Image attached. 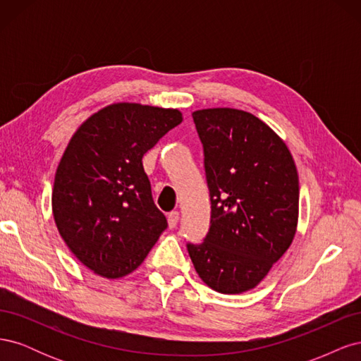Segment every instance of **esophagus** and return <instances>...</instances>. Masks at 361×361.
Listing matches in <instances>:
<instances>
[{
  "mask_svg": "<svg viewBox=\"0 0 361 361\" xmlns=\"http://www.w3.org/2000/svg\"><path fill=\"white\" fill-rule=\"evenodd\" d=\"M167 220H169V226H170V228H174L178 226V223H179V212L178 211H173V212H170L169 214V216H167Z\"/></svg>",
  "mask_w": 361,
  "mask_h": 361,
  "instance_id": "34e87169",
  "label": "esophagus"
}]
</instances>
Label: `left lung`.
<instances>
[{"label": "left lung", "instance_id": "obj_1", "mask_svg": "<svg viewBox=\"0 0 361 361\" xmlns=\"http://www.w3.org/2000/svg\"><path fill=\"white\" fill-rule=\"evenodd\" d=\"M204 152L211 227L188 253L199 277L220 293L256 288L290 247L300 185L290 152L274 130L236 108L192 113Z\"/></svg>", "mask_w": 361, "mask_h": 361}]
</instances>
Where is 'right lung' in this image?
<instances>
[{
	"mask_svg": "<svg viewBox=\"0 0 361 361\" xmlns=\"http://www.w3.org/2000/svg\"><path fill=\"white\" fill-rule=\"evenodd\" d=\"M180 122L176 108L117 102L72 135L54 179L52 215L73 256L94 274H130L166 231L141 159Z\"/></svg>",
	"mask_w": 361,
	"mask_h": 361,
	"instance_id": "add662e5",
	"label": "right lung"
}]
</instances>
